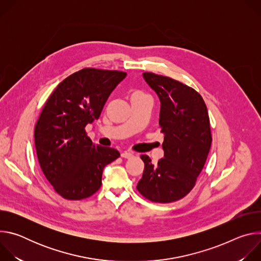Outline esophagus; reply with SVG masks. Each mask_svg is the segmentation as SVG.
<instances>
[{
	"instance_id": "esophagus-1",
	"label": "esophagus",
	"mask_w": 261,
	"mask_h": 261,
	"mask_svg": "<svg viewBox=\"0 0 261 261\" xmlns=\"http://www.w3.org/2000/svg\"><path fill=\"white\" fill-rule=\"evenodd\" d=\"M121 156L123 158H126V159H129V158H132L134 156V153L133 152H130V151H125L121 154Z\"/></svg>"
}]
</instances>
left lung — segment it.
<instances>
[{
    "mask_svg": "<svg viewBox=\"0 0 261 261\" xmlns=\"http://www.w3.org/2000/svg\"><path fill=\"white\" fill-rule=\"evenodd\" d=\"M143 79L161 101L164 158L154 165L147 155L140 156L144 169L136 189L152 202L169 203L194 188L205 164L212 143L208 113L193 88L153 72H144Z\"/></svg>",
    "mask_w": 261,
    "mask_h": 261,
    "instance_id": "left-lung-1",
    "label": "left lung"
}]
</instances>
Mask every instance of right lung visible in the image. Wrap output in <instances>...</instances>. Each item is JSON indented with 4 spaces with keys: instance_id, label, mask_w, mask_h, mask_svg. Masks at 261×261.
Returning <instances> with one entry per match:
<instances>
[{
    "instance_id": "right-lung-1",
    "label": "right lung",
    "mask_w": 261,
    "mask_h": 261,
    "mask_svg": "<svg viewBox=\"0 0 261 261\" xmlns=\"http://www.w3.org/2000/svg\"><path fill=\"white\" fill-rule=\"evenodd\" d=\"M126 72L84 68L74 72L47 99L34 138L40 167L54 190L68 200H82L101 187L103 168L118 159L116 148L93 143L86 126L101 115Z\"/></svg>"
}]
</instances>
